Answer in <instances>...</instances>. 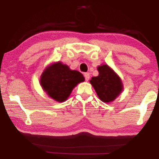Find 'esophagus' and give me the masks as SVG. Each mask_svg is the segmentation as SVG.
<instances>
[{
    "label": "esophagus",
    "mask_w": 159,
    "mask_h": 159,
    "mask_svg": "<svg viewBox=\"0 0 159 159\" xmlns=\"http://www.w3.org/2000/svg\"><path fill=\"white\" fill-rule=\"evenodd\" d=\"M84 77H85L86 81H88V80L90 79V74L89 73H85L84 74Z\"/></svg>",
    "instance_id": "esophagus-1"
}]
</instances>
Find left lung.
<instances>
[{
  "label": "left lung",
  "mask_w": 159,
  "mask_h": 159,
  "mask_svg": "<svg viewBox=\"0 0 159 159\" xmlns=\"http://www.w3.org/2000/svg\"><path fill=\"white\" fill-rule=\"evenodd\" d=\"M99 75L92 77L90 84L101 101L105 103L114 102L123 90V85L119 76L107 64L98 66Z\"/></svg>",
  "instance_id": "1"
}]
</instances>
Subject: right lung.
<instances>
[{
  "mask_svg": "<svg viewBox=\"0 0 159 159\" xmlns=\"http://www.w3.org/2000/svg\"><path fill=\"white\" fill-rule=\"evenodd\" d=\"M84 80V76L79 71L71 70L66 64L57 61L44 69L40 84L50 98L63 102L68 99L74 88Z\"/></svg>",
  "mask_w": 159,
  "mask_h": 159,
  "instance_id": "1",
  "label": "right lung"
}]
</instances>
